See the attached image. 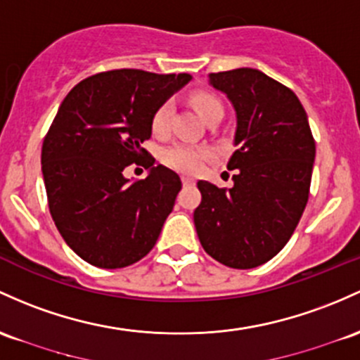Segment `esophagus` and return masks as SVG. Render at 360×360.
I'll return each mask as SVG.
<instances>
[{
  "mask_svg": "<svg viewBox=\"0 0 360 360\" xmlns=\"http://www.w3.org/2000/svg\"><path fill=\"white\" fill-rule=\"evenodd\" d=\"M196 181L193 179V177H189V176H183V184L184 186H193V184H195Z\"/></svg>",
  "mask_w": 360,
  "mask_h": 360,
  "instance_id": "1",
  "label": "esophagus"
}]
</instances>
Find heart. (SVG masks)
Segmentation results:
<instances>
[{
    "instance_id": "b5f03b06",
    "label": "heart",
    "mask_w": 360,
    "mask_h": 360,
    "mask_svg": "<svg viewBox=\"0 0 360 360\" xmlns=\"http://www.w3.org/2000/svg\"><path fill=\"white\" fill-rule=\"evenodd\" d=\"M193 108L200 114L201 120L207 122L210 117L224 114V105L220 98L213 96L212 92H195L191 97ZM169 120H171V104L164 102V104L157 108L152 117V129L155 135H164L169 128ZM210 159V150L205 147H196V145L188 143H174L162 152V162L169 167L176 169L179 172L195 174L198 172L203 164Z\"/></svg>"
}]
</instances>
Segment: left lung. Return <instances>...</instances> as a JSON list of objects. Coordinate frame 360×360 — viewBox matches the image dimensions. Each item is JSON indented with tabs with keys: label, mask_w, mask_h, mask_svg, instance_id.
I'll list each match as a JSON object with an SVG mask.
<instances>
[{
	"label": "left lung",
	"mask_w": 360,
	"mask_h": 360,
	"mask_svg": "<svg viewBox=\"0 0 360 360\" xmlns=\"http://www.w3.org/2000/svg\"><path fill=\"white\" fill-rule=\"evenodd\" d=\"M210 85L236 110L238 150L227 164L234 186L198 181L193 219L213 259L248 270L270 262L294 234L309 198L314 138L297 96L263 71L210 73Z\"/></svg>",
	"instance_id": "1"
}]
</instances>
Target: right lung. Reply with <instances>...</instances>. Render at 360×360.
<instances>
[{"instance_id": "add662e5", "label": "right lung", "mask_w": 360, "mask_h": 360, "mask_svg": "<svg viewBox=\"0 0 360 360\" xmlns=\"http://www.w3.org/2000/svg\"><path fill=\"white\" fill-rule=\"evenodd\" d=\"M189 80L188 73L102 71L59 105L42 143V176L59 234L86 263L124 268L155 246L181 179L153 167L141 143L152 136L157 108ZM131 163L150 168L149 176L129 184L124 169Z\"/></svg>"}]
</instances>
